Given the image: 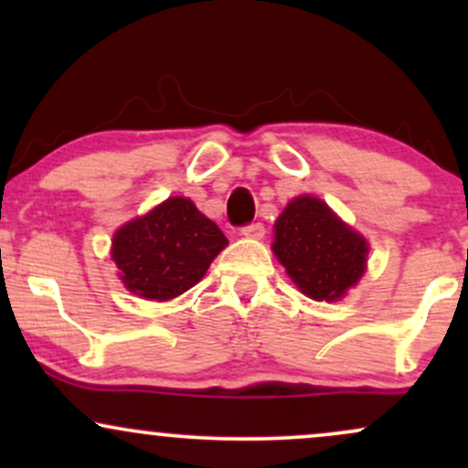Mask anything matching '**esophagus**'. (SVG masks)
<instances>
[{
  "label": "esophagus",
  "mask_w": 468,
  "mask_h": 468,
  "mask_svg": "<svg viewBox=\"0 0 468 468\" xmlns=\"http://www.w3.org/2000/svg\"><path fill=\"white\" fill-rule=\"evenodd\" d=\"M264 233H266V229H264V224H261V222L246 224V227L241 229V235H244V238H250V239H261V238H264Z\"/></svg>",
  "instance_id": "obj_1"
}]
</instances>
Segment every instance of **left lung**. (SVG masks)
Wrapping results in <instances>:
<instances>
[{
  "instance_id": "obj_1",
  "label": "left lung",
  "mask_w": 468,
  "mask_h": 468,
  "mask_svg": "<svg viewBox=\"0 0 468 468\" xmlns=\"http://www.w3.org/2000/svg\"><path fill=\"white\" fill-rule=\"evenodd\" d=\"M277 260L303 294L335 302L365 272L367 241L343 224L319 197L302 196L275 222Z\"/></svg>"
}]
</instances>
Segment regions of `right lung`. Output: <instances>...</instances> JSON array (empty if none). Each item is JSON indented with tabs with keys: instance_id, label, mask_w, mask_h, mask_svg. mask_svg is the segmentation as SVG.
Segmentation results:
<instances>
[{
	"instance_id": "obj_1",
	"label": "right lung",
	"mask_w": 468,
	"mask_h": 468,
	"mask_svg": "<svg viewBox=\"0 0 468 468\" xmlns=\"http://www.w3.org/2000/svg\"><path fill=\"white\" fill-rule=\"evenodd\" d=\"M229 241L186 197H169L116 230L112 241L121 279L143 299L166 302L186 292Z\"/></svg>"
}]
</instances>
